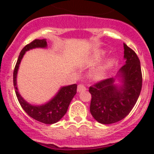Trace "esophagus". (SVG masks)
<instances>
[{
  "label": "esophagus",
  "mask_w": 154,
  "mask_h": 154,
  "mask_svg": "<svg viewBox=\"0 0 154 154\" xmlns=\"http://www.w3.org/2000/svg\"><path fill=\"white\" fill-rule=\"evenodd\" d=\"M86 89V87L83 84H80L78 85V86H77V92H82V91H85Z\"/></svg>",
  "instance_id": "esophagus-1"
}]
</instances>
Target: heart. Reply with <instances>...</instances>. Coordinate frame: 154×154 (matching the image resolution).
<instances>
[{
	"label": "heart",
	"mask_w": 154,
	"mask_h": 154,
	"mask_svg": "<svg viewBox=\"0 0 154 154\" xmlns=\"http://www.w3.org/2000/svg\"><path fill=\"white\" fill-rule=\"evenodd\" d=\"M105 56V53L104 51H101L100 53H97L96 55H94L89 60V65H96V64H97V63L100 62L102 60L103 57ZM115 63H116V60L113 58L108 59L102 65H101L100 67H98L95 70V72H94V77H95V78L96 79H102L104 76L105 75V73H106V72L115 65Z\"/></svg>",
	"instance_id": "1"
}]
</instances>
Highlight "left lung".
Returning <instances> with one entry per match:
<instances>
[{"instance_id": "left-lung-1", "label": "left lung", "mask_w": 154, "mask_h": 154, "mask_svg": "<svg viewBox=\"0 0 154 154\" xmlns=\"http://www.w3.org/2000/svg\"><path fill=\"white\" fill-rule=\"evenodd\" d=\"M125 64L117 77L122 85H115V78H108L89 87L91 94L90 112L94 119L104 125L112 124L124 119L139 97L142 86L141 63L136 53L124 43Z\"/></svg>"}]
</instances>
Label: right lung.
<instances>
[{"mask_svg":"<svg viewBox=\"0 0 154 154\" xmlns=\"http://www.w3.org/2000/svg\"><path fill=\"white\" fill-rule=\"evenodd\" d=\"M46 40L36 39L23 48L18 57L17 61L13 71V85L15 89L16 95L20 106L29 117L45 124H53L60 121L67 112L70 102L75 96V94H77V84L61 87L57 95L52 100L42 105H32L25 101L18 93L17 86V75L19 69V65L21 61L23 56L25 55V52L35 48H46Z\"/></svg>","mask_w":154,"mask_h":154,"instance_id":"1","label":"right lung"}]
</instances>
